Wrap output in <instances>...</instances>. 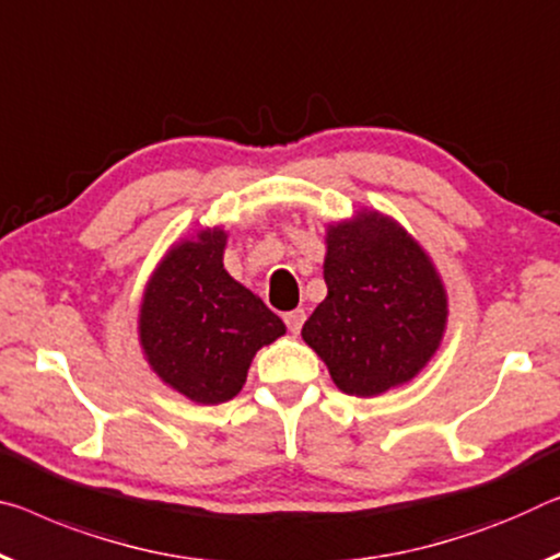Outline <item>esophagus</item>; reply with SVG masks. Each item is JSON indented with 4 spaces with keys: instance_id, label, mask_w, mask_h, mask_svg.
<instances>
[{
    "instance_id": "esophagus-1",
    "label": "esophagus",
    "mask_w": 560,
    "mask_h": 560,
    "mask_svg": "<svg viewBox=\"0 0 560 560\" xmlns=\"http://www.w3.org/2000/svg\"><path fill=\"white\" fill-rule=\"evenodd\" d=\"M283 322H287V326H289V331H291V334H299V331H301V326H304V322H306L304 308H294V312L283 314Z\"/></svg>"
}]
</instances>
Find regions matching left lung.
I'll list each match as a JSON object with an SVG mask.
<instances>
[{"mask_svg":"<svg viewBox=\"0 0 560 560\" xmlns=\"http://www.w3.org/2000/svg\"><path fill=\"white\" fill-rule=\"evenodd\" d=\"M328 294L301 328L334 384L378 396L439 351L448 299L436 266L394 219L363 209L326 229Z\"/></svg>","mask_w":560,"mask_h":560,"instance_id":"obj_1","label":"left lung"}]
</instances>
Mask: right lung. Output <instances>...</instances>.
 Instances as JSON below:
<instances>
[{
    "label": "right lung",
    "mask_w": 560,
    "mask_h": 560,
    "mask_svg": "<svg viewBox=\"0 0 560 560\" xmlns=\"http://www.w3.org/2000/svg\"><path fill=\"white\" fill-rule=\"evenodd\" d=\"M226 232L201 229L168 248L144 289L139 341L154 374L194 404L217 406L246 384L281 318L224 269Z\"/></svg>",
    "instance_id": "add662e5"
}]
</instances>
